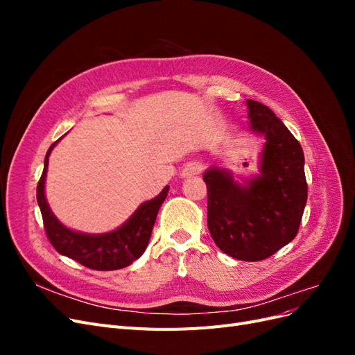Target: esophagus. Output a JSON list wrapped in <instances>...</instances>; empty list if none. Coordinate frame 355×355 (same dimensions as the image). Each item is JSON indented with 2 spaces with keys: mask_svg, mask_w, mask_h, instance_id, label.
<instances>
[{
  "mask_svg": "<svg viewBox=\"0 0 355 355\" xmlns=\"http://www.w3.org/2000/svg\"><path fill=\"white\" fill-rule=\"evenodd\" d=\"M201 171V164L197 163V161H191V163H188L184 168H182L180 171V178L182 179H188V178H192L198 175Z\"/></svg>",
  "mask_w": 355,
  "mask_h": 355,
  "instance_id": "1",
  "label": "esophagus"
}]
</instances>
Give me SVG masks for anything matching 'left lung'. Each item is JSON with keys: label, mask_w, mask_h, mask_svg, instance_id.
<instances>
[{"label": "left lung", "mask_w": 355, "mask_h": 355, "mask_svg": "<svg viewBox=\"0 0 355 355\" xmlns=\"http://www.w3.org/2000/svg\"><path fill=\"white\" fill-rule=\"evenodd\" d=\"M249 130L263 137L257 173L234 176L211 166L207 185V227L219 249L234 259L256 262L292 241L308 197L302 146L284 123L261 102L245 101Z\"/></svg>", "instance_id": "left-lung-1"}]
</instances>
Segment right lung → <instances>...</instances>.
<instances>
[{
	"mask_svg": "<svg viewBox=\"0 0 355 355\" xmlns=\"http://www.w3.org/2000/svg\"><path fill=\"white\" fill-rule=\"evenodd\" d=\"M60 139L49 148L44 158V170H42L37 187V201L42 214V220H44L47 237L60 254L71 257V259L92 268V270H121V268H125L139 259L146 250L157 219V213L168 194V187H164V189L155 198L142 202L130 218L110 232L89 234L71 230L56 218L46 198L49 157L53 148L60 142Z\"/></svg>",
	"mask_w": 355,
	"mask_h": 355,
	"instance_id": "obj_1",
	"label": "right lung"
}]
</instances>
